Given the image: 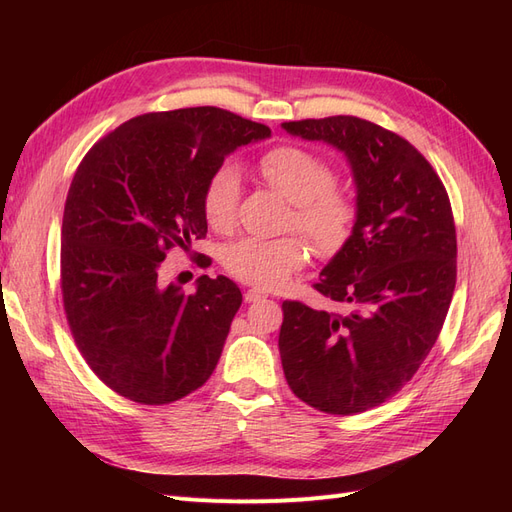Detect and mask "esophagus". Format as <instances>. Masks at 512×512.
Wrapping results in <instances>:
<instances>
[{
  "label": "esophagus",
  "instance_id": "34e87169",
  "mask_svg": "<svg viewBox=\"0 0 512 512\" xmlns=\"http://www.w3.org/2000/svg\"><path fill=\"white\" fill-rule=\"evenodd\" d=\"M267 297V292H262V290H258V288H250L245 292V301L247 303H252V301H260V299H265Z\"/></svg>",
  "mask_w": 512,
  "mask_h": 512
}]
</instances>
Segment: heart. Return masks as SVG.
Segmentation results:
<instances>
[{
	"instance_id": "1",
	"label": "heart",
	"mask_w": 512,
	"mask_h": 512,
	"mask_svg": "<svg viewBox=\"0 0 512 512\" xmlns=\"http://www.w3.org/2000/svg\"><path fill=\"white\" fill-rule=\"evenodd\" d=\"M258 168L262 179L290 200L288 224L303 230L320 256H335L344 250L359 222V200L344 185L335 183V170L327 160L299 145H280L262 153ZM239 198V168L224 162L209 175L203 190L207 224L218 232L235 228ZM309 254L312 247L301 235L250 237L228 245L222 262L235 280L275 290L307 265Z\"/></svg>"
}]
</instances>
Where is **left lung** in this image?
Returning a JSON list of instances; mask_svg holds the SVG:
<instances>
[{"label":"left lung","instance_id":"left-lung-1","mask_svg":"<svg viewBox=\"0 0 512 512\" xmlns=\"http://www.w3.org/2000/svg\"><path fill=\"white\" fill-rule=\"evenodd\" d=\"M346 153L359 222L314 288L346 314L284 301L280 354L290 391L327 414L376 408L408 384L442 331L457 282L451 200L406 138L367 119L286 121Z\"/></svg>","mask_w":512,"mask_h":512}]
</instances>
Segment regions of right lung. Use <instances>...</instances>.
I'll list each match as a JSON object with an SVG mask.
<instances>
[{
  "label": "right lung",
  "instance_id": "obj_1",
  "mask_svg": "<svg viewBox=\"0 0 512 512\" xmlns=\"http://www.w3.org/2000/svg\"><path fill=\"white\" fill-rule=\"evenodd\" d=\"M269 134L215 106L145 113L100 138L76 168L61 222V297L76 348L117 395L164 406L213 374L241 290L200 275L185 294L158 273L168 250L207 235L209 175Z\"/></svg>",
  "mask_w": 512,
  "mask_h": 512
}]
</instances>
